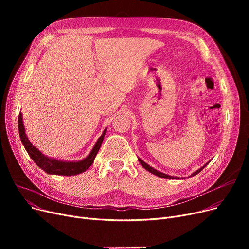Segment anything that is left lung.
<instances>
[{
    "label": "left lung",
    "instance_id": "left-lung-1",
    "mask_svg": "<svg viewBox=\"0 0 249 249\" xmlns=\"http://www.w3.org/2000/svg\"><path fill=\"white\" fill-rule=\"evenodd\" d=\"M138 160H139V162H140V164L143 166V167H144L145 169H146V171H148L149 173H151V174H153V175H155V176H158V177H160V178H169V179H178V178H176V177H172V176H168V175H165V174H163V173H160V172H159V171H156V169L155 168H153V167H151L150 165H148L147 163H145L144 161H143L142 160H140L139 158H138ZM208 164V162L204 165V166H202L201 168H199L198 169V171H196L194 174H192L190 177H194V176H196V175H198L201 171H202V169L206 166ZM189 177V178H190Z\"/></svg>",
    "mask_w": 249,
    "mask_h": 249
}]
</instances>
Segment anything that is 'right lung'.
Instances as JSON below:
<instances>
[{"instance_id": "obj_1", "label": "right lung", "mask_w": 249, "mask_h": 249, "mask_svg": "<svg viewBox=\"0 0 249 249\" xmlns=\"http://www.w3.org/2000/svg\"><path fill=\"white\" fill-rule=\"evenodd\" d=\"M18 128H19V135H20L21 141L23 143L26 151H27L28 154L30 155L32 160L41 169H43L45 173L50 175H59V176H75L86 172L87 169L93 164L96 155L102 145L105 134H106V129H105L103 134L98 139L95 146L93 147V149H91V151L85 160L80 161L70 162V161H61L55 159H49L46 155H44L43 153L39 151L35 146L32 145V143L29 141L27 136H26L21 112L18 117Z\"/></svg>"}]
</instances>
